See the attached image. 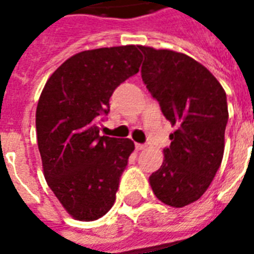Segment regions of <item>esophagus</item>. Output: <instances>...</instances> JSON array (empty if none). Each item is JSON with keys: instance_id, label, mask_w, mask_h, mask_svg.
Returning <instances> with one entry per match:
<instances>
[{"instance_id": "34e87169", "label": "esophagus", "mask_w": 254, "mask_h": 254, "mask_svg": "<svg viewBox=\"0 0 254 254\" xmlns=\"http://www.w3.org/2000/svg\"><path fill=\"white\" fill-rule=\"evenodd\" d=\"M145 147H147L145 144H138V143H136V149H138V151H141V149H145Z\"/></svg>"}]
</instances>
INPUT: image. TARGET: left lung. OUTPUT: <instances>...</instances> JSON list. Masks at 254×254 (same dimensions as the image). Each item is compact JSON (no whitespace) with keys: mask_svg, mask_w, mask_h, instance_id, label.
Wrapping results in <instances>:
<instances>
[{"mask_svg":"<svg viewBox=\"0 0 254 254\" xmlns=\"http://www.w3.org/2000/svg\"><path fill=\"white\" fill-rule=\"evenodd\" d=\"M138 47L144 54V84L166 120L177 127L149 184L162 202L185 207L204 194L223 159L226 92L207 67L187 54Z\"/></svg>","mask_w":254,"mask_h":254,"instance_id":"obj_1","label":"left lung"}]
</instances>
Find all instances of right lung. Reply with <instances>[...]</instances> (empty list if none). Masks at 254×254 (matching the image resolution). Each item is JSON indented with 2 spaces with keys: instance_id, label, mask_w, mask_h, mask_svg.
Masks as SVG:
<instances>
[{
  "instance_id": "obj_1",
  "label": "right lung",
  "mask_w": 254,
  "mask_h": 254,
  "mask_svg": "<svg viewBox=\"0 0 254 254\" xmlns=\"http://www.w3.org/2000/svg\"><path fill=\"white\" fill-rule=\"evenodd\" d=\"M137 46L77 53L47 80L36 107V134L47 185L77 220L102 218L116 201L134 149L129 138L99 134L110 96L138 72Z\"/></svg>"
}]
</instances>
